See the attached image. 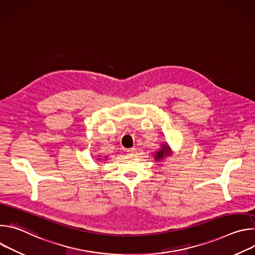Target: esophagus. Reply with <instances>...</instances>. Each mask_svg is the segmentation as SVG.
<instances>
[{"mask_svg":"<svg viewBox=\"0 0 255 255\" xmlns=\"http://www.w3.org/2000/svg\"><path fill=\"white\" fill-rule=\"evenodd\" d=\"M136 152V149L135 148H129V149H127V153L128 154H134Z\"/></svg>","mask_w":255,"mask_h":255,"instance_id":"obj_1","label":"esophagus"}]
</instances>
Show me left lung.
Masks as SVG:
<instances>
[{
  "mask_svg": "<svg viewBox=\"0 0 255 255\" xmlns=\"http://www.w3.org/2000/svg\"><path fill=\"white\" fill-rule=\"evenodd\" d=\"M172 154L171 148L169 147V145L167 143H162L160 144V148L153 152V157L155 161H161L162 159L169 157Z\"/></svg>",
  "mask_w": 255,
  "mask_h": 255,
  "instance_id": "obj_1",
  "label": "left lung"
}]
</instances>
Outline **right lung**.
Returning <instances> with one entry per match:
<instances>
[{"mask_svg": "<svg viewBox=\"0 0 255 255\" xmlns=\"http://www.w3.org/2000/svg\"><path fill=\"white\" fill-rule=\"evenodd\" d=\"M103 158H100V156H98V158H97V160H102ZM105 160V159H104Z\"/></svg>", "mask_w": 255, "mask_h": 255, "instance_id": "1", "label": "right lung"}]
</instances>
